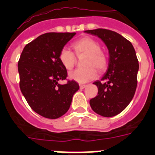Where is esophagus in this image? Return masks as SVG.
Segmentation results:
<instances>
[{
    "label": "esophagus",
    "instance_id": "34e87169",
    "mask_svg": "<svg viewBox=\"0 0 155 155\" xmlns=\"http://www.w3.org/2000/svg\"><path fill=\"white\" fill-rule=\"evenodd\" d=\"M86 87L85 84H80V88L82 89V88H84Z\"/></svg>",
    "mask_w": 155,
    "mask_h": 155
}]
</instances>
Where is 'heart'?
<instances>
[{
	"label": "heart",
	"mask_w": 155,
	"mask_h": 155,
	"mask_svg": "<svg viewBox=\"0 0 155 155\" xmlns=\"http://www.w3.org/2000/svg\"><path fill=\"white\" fill-rule=\"evenodd\" d=\"M73 49L77 57L86 56L83 68H79L70 73V79L80 84H84L93 80L97 75V71H103L107 67L108 60L106 54L101 50L100 44L91 37H84L73 42ZM59 61L65 69L71 71L75 67L76 58L72 52L67 48L60 51Z\"/></svg>",
	"instance_id": "1"
}]
</instances>
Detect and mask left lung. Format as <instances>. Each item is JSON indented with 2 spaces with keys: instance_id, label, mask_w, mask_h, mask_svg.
I'll use <instances>...</instances> for the list:
<instances>
[{
  "instance_id": "8db88e82",
  "label": "left lung",
  "mask_w": 155,
  "mask_h": 155,
  "mask_svg": "<svg viewBox=\"0 0 155 155\" xmlns=\"http://www.w3.org/2000/svg\"><path fill=\"white\" fill-rule=\"evenodd\" d=\"M84 31L99 37L109 51L108 68L101 80L106 82L93 83L98 93L89 101L91 108L101 116H114L128 106L135 94L139 70L135 49L129 41L113 31L98 28Z\"/></svg>"
}]
</instances>
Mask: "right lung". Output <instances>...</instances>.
<instances>
[{"label": "right lung", "mask_w": 155, "mask_h": 155, "mask_svg": "<svg viewBox=\"0 0 155 155\" xmlns=\"http://www.w3.org/2000/svg\"><path fill=\"white\" fill-rule=\"evenodd\" d=\"M75 32H49L28 44L22 50L18 69L19 86L30 107L47 119H58L69 110L80 86L75 80L60 84L67 76L59 54Z\"/></svg>", "instance_id": "right-lung-1"}]
</instances>
